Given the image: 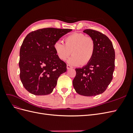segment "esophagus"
Here are the masks:
<instances>
[{
    "label": "esophagus",
    "instance_id": "34e87169",
    "mask_svg": "<svg viewBox=\"0 0 133 133\" xmlns=\"http://www.w3.org/2000/svg\"><path fill=\"white\" fill-rule=\"evenodd\" d=\"M66 68H67V69H71V68H72V66L71 65H69V64H67Z\"/></svg>",
    "mask_w": 133,
    "mask_h": 133
}]
</instances>
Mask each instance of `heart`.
<instances>
[{
  "label": "heart",
  "mask_w": 133,
  "mask_h": 133,
  "mask_svg": "<svg viewBox=\"0 0 133 133\" xmlns=\"http://www.w3.org/2000/svg\"><path fill=\"white\" fill-rule=\"evenodd\" d=\"M65 43L56 42L54 49L59 59L65 60L70 55L68 63L73 66L87 65L92 59L95 49V43L90 37L81 33L69 35L64 39Z\"/></svg>",
  "instance_id": "obj_1"
}]
</instances>
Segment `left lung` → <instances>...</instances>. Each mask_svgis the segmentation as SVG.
Returning <instances> with one entry per match:
<instances>
[{
  "mask_svg": "<svg viewBox=\"0 0 133 133\" xmlns=\"http://www.w3.org/2000/svg\"><path fill=\"white\" fill-rule=\"evenodd\" d=\"M83 32L94 39L95 49L87 65L75 69L73 85L80 95L95 96L105 91L111 82L115 68V51L110 40L101 32L92 29Z\"/></svg>",
  "mask_w": 133,
  "mask_h": 133,
  "instance_id": "1",
  "label": "left lung"
}]
</instances>
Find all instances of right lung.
<instances>
[{
    "label": "right lung",
    "mask_w": 133,
    "mask_h": 133,
    "mask_svg": "<svg viewBox=\"0 0 133 133\" xmlns=\"http://www.w3.org/2000/svg\"><path fill=\"white\" fill-rule=\"evenodd\" d=\"M70 29L43 28L28 34L20 49V78L31 94H50L59 76L66 71V63L58 58L54 44Z\"/></svg>",
    "instance_id": "obj_1"
}]
</instances>
